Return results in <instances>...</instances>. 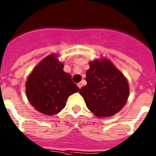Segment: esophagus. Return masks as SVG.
<instances>
[{"mask_svg": "<svg viewBox=\"0 0 156 156\" xmlns=\"http://www.w3.org/2000/svg\"><path fill=\"white\" fill-rule=\"evenodd\" d=\"M77 86H78V87H79L80 88H80L81 87H82V83H78V84H77Z\"/></svg>", "mask_w": 156, "mask_h": 156, "instance_id": "34e87169", "label": "esophagus"}]
</instances>
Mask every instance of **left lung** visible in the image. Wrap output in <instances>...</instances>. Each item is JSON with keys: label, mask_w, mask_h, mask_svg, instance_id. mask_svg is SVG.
I'll return each mask as SVG.
<instances>
[{"label": "left lung", "mask_w": 156, "mask_h": 156, "mask_svg": "<svg viewBox=\"0 0 156 156\" xmlns=\"http://www.w3.org/2000/svg\"><path fill=\"white\" fill-rule=\"evenodd\" d=\"M90 64L85 78L87 84L81 88L80 94L94 115L113 116L127 102L129 95L127 80L111 61L97 59Z\"/></svg>", "instance_id": "1"}]
</instances>
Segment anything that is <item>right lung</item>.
<instances>
[{"label": "right lung", "mask_w": 156, "mask_h": 156, "mask_svg": "<svg viewBox=\"0 0 156 156\" xmlns=\"http://www.w3.org/2000/svg\"><path fill=\"white\" fill-rule=\"evenodd\" d=\"M63 64L55 54L45 58L33 69L26 81V94L30 104L47 115L60 112L71 94L80 90L70 74L63 71Z\"/></svg>", "instance_id": "obj_1"}]
</instances>
